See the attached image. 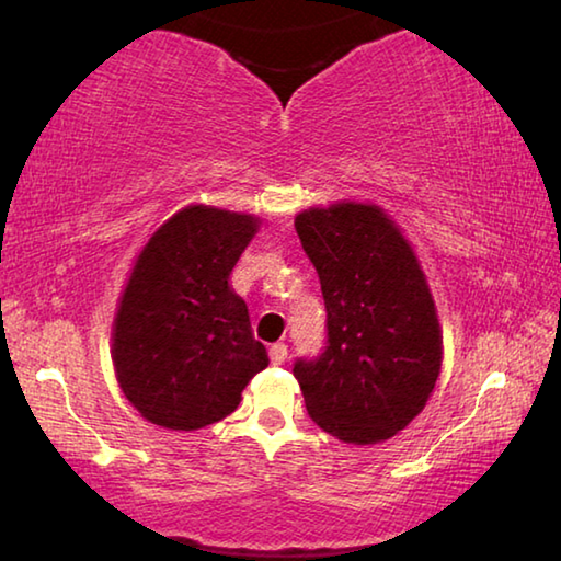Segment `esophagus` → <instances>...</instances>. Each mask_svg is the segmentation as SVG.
<instances>
[{
  "label": "esophagus",
  "instance_id": "esophagus-1",
  "mask_svg": "<svg viewBox=\"0 0 561 561\" xmlns=\"http://www.w3.org/2000/svg\"><path fill=\"white\" fill-rule=\"evenodd\" d=\"M270 358H272L274 366H282L284 360H287V344H282V341H277V344H272Z\"/></svg>",
  "mask_w": 561,
  "mask_h": 561
}]
</instances>
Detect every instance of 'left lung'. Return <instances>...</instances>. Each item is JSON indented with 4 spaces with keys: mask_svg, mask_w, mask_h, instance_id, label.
Returning a JSON list of instances; mask_svg holds the SVG:
<instances>
[{
    "mask_svg": "<svg viewBox=\"0 0 561 561\" xmlns=\"http://www.w3.org/2000/svg\"><path fill=\"white\" fill-rule=\"evenodd\" d=\"M294 227L327 307L324 351L294 364L311 421L354 445L393 438L425 408L443 360L421 264L376 205L309 207Z\"/></svg>",
    "mask_w": 561,
    "mask_h": 561,
    "instance_id": "left-lung-1",
    "label": "left lung"
}]
</instances>
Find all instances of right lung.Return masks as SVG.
Returning a JSON list of instances; mask_svg holds the SVG:
<instances>
[{
    "label": "right lung",
    "instance_id": "1",
    "mask_svg": "<svg viewBox=\"0 0 561 561\" xmlns=\"http://www.w3.org/2000/svg\"><path fill=\"white\" fill-rule=\"evenodd\" d=\"M257 227L252 215L190 205L138 254L113 321V366L146 421L170 431L213 425L267 368L247 304L227 284Z\"/></svg>",
    "mask_w": 561,
    "mask_h": 561
}]
</instances>
